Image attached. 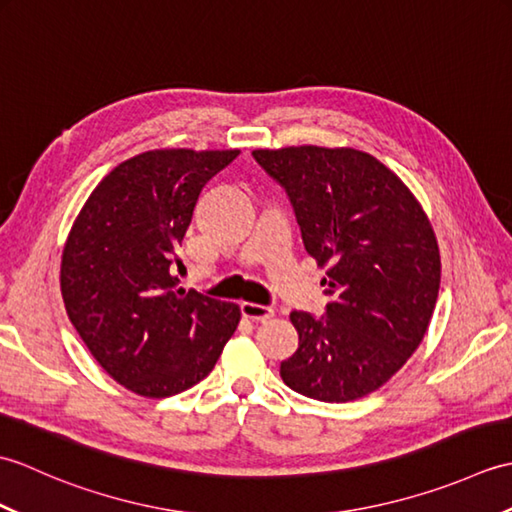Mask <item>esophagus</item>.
<instances>
[{
	"label": "esophagus",
	"instance_id": "esophagus-1",
	"mask_svg": "<svg viewBox=\"0 0 512 512\" xmlns=\"http://www.w3.org/2000/svg\"><path fill=\"white\" fill-rule=\"evenodd\" d=\"M239 310H242V317H246L250 321H268V319L275 317V310L273 308L259 306V303L244 301L242 306H239Z\"/></svg>",
	"mask_w": 512,
	"mask_h": 512
}]
</instances>
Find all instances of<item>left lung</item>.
I'll return each instance as SVG.
<instances>
[{
    "label": "left lung",
    "instance_id": "obj_1",
    "mask_svg": "<svg viewBox=\"0 0 512 512\" xmlns=\"http://www.w3.org/2000/svg\"><path fill=\"white\" fill-rule=\"evenodd\" d=\"M253 158L286 189L303 246L328 268L323 317L290 312L299 347L281 378L323 402L372 394L418 350L436 308L440 250L427 213L365 151L301 145Z\"/></svg>",
    "mask_w": 512,
    "mask_h": 512
}]
</instances>
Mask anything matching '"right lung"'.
Here are the masks:
<instances>
[{
  "instance_id": "1",
  "label": "right lung",
  "mask_w": 512,
  "mask_h": 512,
  "mask_svg": "<svg viewBox=\"0 0 512 512\" xmlns=\"http://www.w3.org/2000/svg\"><path fill=\"white\" fill-rule=\"evenodd\" d=\"M239 149H151L114 167L72 224L61 295L72 325L116 383L167 398L211 374L239 308L173 275L204 184Z\"/></svg>"
}]
</instances>
